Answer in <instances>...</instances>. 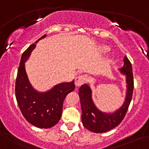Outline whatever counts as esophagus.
Listing matches in <instances>:
<instances>
[{
    "instance_id": "esophagus-1",
    "label": "esophagus",
    "mask_w": 149,
    "mask_h": 149,
    "mask_svg": "<svg viewBox=\"0 0 149 149\" xmlns=\"http://www.w3.org/2000/svg\"><path fill=\"white\" fill-rule=\"evenodd\" d=\"M85 76H79L76 77L75 79V85L76 87H79V86L82 85L85 81Z\"/></svg>"
}]
</instances>
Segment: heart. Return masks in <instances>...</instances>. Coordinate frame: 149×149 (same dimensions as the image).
<instances>
[{
	"instance_id": "b5f03b06",
	"label": "heart",
	"mask_w": 149,
	"mask_h": 149,
	"mask_svg": "<svg viewBox=\"0 0 149 149\" xmlns=\"http://www.w3.org/2000/svg\"><path fill=\"white\" fill-rule=\"evenodd\" d=\"M108 50H109V48L107 47H103V51H108Z\"/></svg>"
}]
</instances>
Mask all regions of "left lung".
Here are the masks:
<instances>
[{
  "label": "left lung",
  "instance_id": "8db88e82",
  "mask_svg": "<svg viewBox=\"0 0 149 149\" xmlns=\"http://www.w3.org/2000/svg\"><path fill=\"white\" fill-rule=\"evenodd\" d=\"M119 71L126 76V93L123 105L113 112H103L98 109L92 99V92L89 84H84L78 91L82 110V123L87 130L101 133L115 128L122 121L131 101L134 88L133 75L130 62L126 56L123 66Z\"/></svg>",
  "mask_w": 149,
  "mask_h": 149
}]
</instances>
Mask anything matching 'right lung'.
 <instances>
[{"label":"right lung","instance_id":"right-lung-1","mask_svg":"<svg viewBox=\"0 0 149 149\" xmlns=\"http://www.w3.org/2000/svg\"><path fill=\"white\" fill-rule=\"evenodd\" d=\"M46 35L30 45L21 55L16 80L15 95L19 108L27 121L39 128H49L60 121L62 106L67 95L75 89L74 80L55 85L47 92H40L32 86L26 71L25 62L28 60L36 44Z\"/></svg>","mask_w":149,"mask_h":149}]
</instances>
